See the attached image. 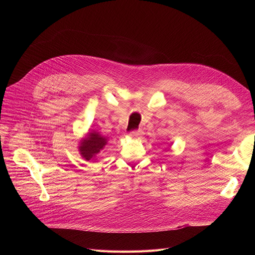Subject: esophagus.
Listing matches in <instances>:
<instances>
[{
  "instance_id": "34e87169",
  "label": "esophagus",
  "mask_w": 255,
  "mask_h": 255,
  "mask_svg": "<svg viewBox=\"0 0 255 255\" xmlns=\"http://www.w3.org/2000/svg\"><path fill=\"white\" fill-rule=\"evenodd\" d=\"M142 130L141 129H135V130H132V132L129 133V136L130 137H138V136H140V135H142Z\"/></svg>"
}]
</instances>
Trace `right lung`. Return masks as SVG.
I'll list each match as a JSON object with an SVG mask.
<instances>
[{"label": "right lung", "instance_id": "add662e5", "mask_svg": "<svg viewBox=\"0 0 255 255\" xmlns=\"http://www.w3.org/2000/svg\"><path fill=\"white\" fill-rule=\"evenodd\" d=\"M106 144V138L100 135L99 133H90L87 139L83 140L80 146V151L82 156L89 160L95 156V154L99 153L103 149V146Z\"/></svg>", "mask_w": 255, "mask_h": 255}]
</instances>
